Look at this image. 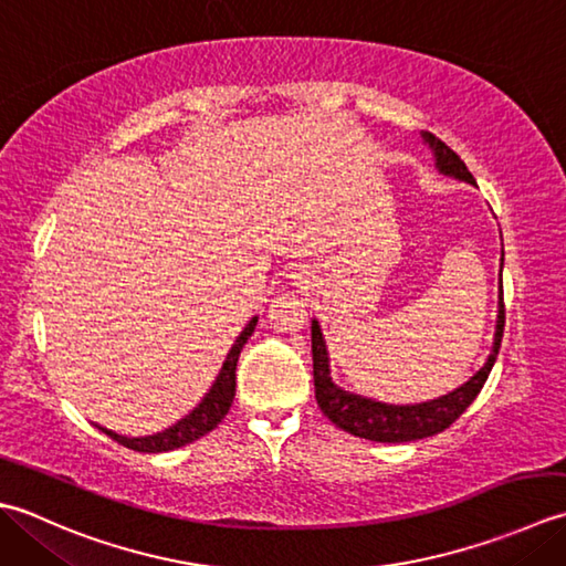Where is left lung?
Wrapping results in <instances>:
<instances>
[{
    "mask_svg": "<svg viewBox=\"0 0 566 566\" xmlns=\"http://www.w3.org/2000/svg\"><path fill=\"white\" fill-rule=\"evenodd\" d=\"M422 142L432 148L434 166L442 176L457 178L476 186L474 176L464 166L452 148H449L440 138L430 132H422ZM501 269H503V251H501ZM503 325H505V307H503V283L499 291V319H495V334H493V349L489 354L486 364L471 376L464 386L454 388L452 394L440 396L428 402H415V406H394V402H380L374 398H364L349 394V390L339 388L329 376V356L327 344L322 337L319 322L313 319V376H315V398L319 410L337 424L339 430L349 432L354 437H364L371 442H415L432 437L437 432H444L461 412H464L474 398L481 394L483 384L491 374L495 364V356L501 349L503 339Z\"/></svg>",
    "mask_w": 566,
    "mask_h": 566,
    "instance_id": "obj_1",
    "label": "left lung"
}]
</instances>
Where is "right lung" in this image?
Wrapping results in <instances>:
<instances>
[{"mask_svg":"<svg viewBox=\"0 0 566 566\" xmlns=\"http://www.w3.org/2000/svg\"><path fill=\"white\" fill-rule=\"evenodd\" d=\"M256 322L259 317L253 315L249 319V325L241 329V334L237 337V342L232 344V349H229L227 359L219 368V374L214 378V384L207 390L205 398L195 406L186 418H180L176 424H170L164 432H156V434H146V437H126V434H117L107 428H99L97 430L105 432L107 437H112L114 442H119L124 447L134 449V452H146V454H158V452H170V449H178V447H186L195 440H200L207 432H212L219 422H222L224 415L232 408V400L237 394V361H239V354L244 349L247 339L256 329Z\"/></svg>","mask_w":566,"mask_h":566,"instance_id":"1","label":"right lung"}]
</instances>
